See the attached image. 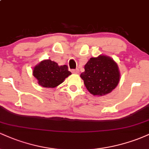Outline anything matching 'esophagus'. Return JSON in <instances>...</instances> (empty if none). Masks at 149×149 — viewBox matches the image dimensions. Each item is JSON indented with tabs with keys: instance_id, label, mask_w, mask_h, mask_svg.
Wrapping results in <instances>:
<instances>
[{
	"instance_id": "34e87169",
	"label": "esophagus",
	"mask_w": 149,
	"mask_h": 149,
	"mask_svg": "<svg viewBox=\"0 0 149 149\" xmlns=\"http://www.w3.org/2000/svg\"><path fill=\"white\" fill-rule=\"evenodd\" d=\"M72 73H79V69H73L72 70Z\"/></svg>"
}]
</instances>
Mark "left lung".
I'll return each instance as SVG.
<instances>
[{"label":"left lung","mask_w":149,"mask_h":149,"mask_svg":"<svg viewBox=\"0 0 149 149\" xmlns=\"http://www.w3.org/2000/svg\"><path fill=\"white\" fill-rule=\"evenodd\" d=\"M84 84L92 95L102 96L112 92L120 80L118 64L106 55L90 58L80 74Z\"/></svg>","instance_id":"8db88e82"}]
</instances>
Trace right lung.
<instances>
[{"label": "right lung", "mask_w": 149, "mask_h": 149, "mask_svg": "<svg viewBox=\"0 0 149 149\" xmlns=\"http://www.w3.org/2000/svg\"><path fill=\"white\" fill-rule=\"evenodd\" d=\"M71 74L66 65L59 66L50 59L40 61L33 69V76L38 80V83L43 88H55Z\"/></svg>", "instance_id": "obj_1"}]
</instances>
